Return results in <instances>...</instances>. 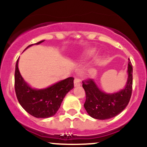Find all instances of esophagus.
<instances>
[{
    "instance_id": "34e87169",
    "label": "esophagus",
    "mask_w": 147,
    "mask_h": 147,
    "mask_svg": "<svg viewBox=\"0 0 147 147\" xmlns=\"http://www.w3.org/2000/svg\"><path fill=\"white\" fill-rule=\"evenodd\" d=\"M80 84H81V82H80V79L77 78V77H75V80H74V86L75 87L79 86H80Z\"/></svg>"
}]
</instances>
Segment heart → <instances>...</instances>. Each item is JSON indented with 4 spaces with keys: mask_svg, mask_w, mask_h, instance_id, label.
Masks as SVG:
<instances>
[{
    "mask_svg": "<svg viewBox=\"0 0 147 147\" xmlns=\"http://www.w3.org/2000/svg\"><path fill=\"white\" fill-rule=\"evenodd\" d=\"M93 53H94V51H91V52H90V53H89V54H88V56H88V57H89V56H92V55H93Z\"/></svg>",
    "mask_w": 147,
    "mask_h": 147,
    "instance_id": "obj_1",
    "label": "heart"
}]
</instances>
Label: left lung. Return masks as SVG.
I'll use <instances>...</instances> for the list:
<instances>
[{
  "label": "left lung",
  "instance_id": "obj_1",
  "mask_svg": "<svg viewBox=\"0 0 147 147\" xmlns=\"http://www.w3.org/2000/svg\"><path fill=\"white\" fill-rule=\"evenodd\" d=\"M128 78L125 86L114 93H106L102 91L93 79L83 82L86 92L85 109L92 118L105 120L116 117L128 105L132 93L133 86V66L128 59Z\"/></svg>",
  "mask_w": 147,
  "mask_h": 147
}]
</instances>
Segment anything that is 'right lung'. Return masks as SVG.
Returning a JSON list of instances; mask_svg holds the SVG:
<instances>
[{"instance_id":"add662e5","label":"right lung","mask_w":147,"mask_h":147,"mask_svg":"<svg viewBox=\"0 0 147 147\" xmlns=\"http://www.w3.org/2000/svg\"><path fill=\"white\" fill-rule=\"evenodd\" d=\"M45 40L30 45H40ZM17 61L14 73V87L19 104L28 114L36 118L45 119L53 117L61 107L63 98L74 88V78L68 77L44 88L30 86L21 75Z\"/></svg>"}]
</instances>
